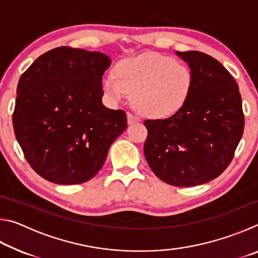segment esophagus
I'll use <instances>...</instances> for the list:
<instances>
[{
	"label": "esophagus",
	"mask_w": 258,
	"mask_h": 258,
	"mask_svg": "<svg viewBox=\"0 0 258 258\" xmlns=\"http://www.w3.org/2000/svg\"><path fill=\"white\" fill-rule=\"evenodd\" d=\"M127 121H128V124L138 123V121H140V117L134 115V113H132V112H128L127 113Z\"/></svg>",
	"instance_id": "34e87169"
}]
</instances>
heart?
Segmentation results:
<instances>
[{
    "mask_svg": "<svg viewBox=\"0 0 258 258\" xmlns=\"http://www.w3.org/2000/svg\"><path fill=\"white\" fill-rule=\"evenodd\" d=\"M194 82V74L185 63L150 52L120 61L115 76L103 77L102 89L115 101L132 94L134 106L143 115L166 118L184 106Z\"/></svg>",
    "mask_w": 258,
    "mask_h": 258,
    "instance_id": "obj_1",
    "label": "heart"
}]
</instances>
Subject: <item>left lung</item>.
<instances>
[{"mask_svg":"<svg viewBox=\"0 0 258 258\" xmlns=\"http://www.w3.org/2000/svg\"><path fill=\"white\" fill-rule=\"evenodd\" d=\"M176 54L189 63L194 89L174 115L145 120V156L161 181L195 186L228 168L242 137L244 115L237 82L221 62L199 51Z\"/></svg>","mask_w":258,"mask_h":258,"instance_id":"left-lung-1","label":"left lung"}]
</instances>
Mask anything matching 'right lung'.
Segmentation results:
<instances>
[{"mask_svg": "<svg viewBox=\"0 0 258 258\" xmlns=\"http://www.w3.org/2000/svg\"><path fill=\"white\" fill-rule=\"evenodd\" d=\"M109 66L110 59L100 52L60 46L38 56L20 76L15 135L30 167L45 180H91L127 127L124 110L102 104Z\"/></svg>", "mask_w": 258, "mask_h": 258, "instance_id": "right-lung-1", "label": "right lung"}]
</instances>
